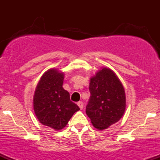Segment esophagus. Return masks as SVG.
<instances>
[{"instance_id":"obj_1","label":"esophagus","mask_w":160,"mask_h":160,"mask_svg":"<svg viewBox=\"0 0 160 160\" xmlns=\"http://www.w3.org/2000/svg\"><path fill=\"white\" fill-rule=\"evenodd\" d=\"M78 105L79 106V108H80V109H82V108H83V103H82V102H78Z\"/></svg>"}]
</instances>
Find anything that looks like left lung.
<instances>
[{
    "instance_id": "obj_1",
    "label": "left lung",
    "mask_w": 160,
    "mask_h": 160,
    "mask_svg": "<svg viewBox=\"0 0 160 160\" xmlns=\"http://www.w3.org/2000/svg\"><path fill=\"white\" fill-rule=\"evenodd\" d=\"M90 97L86 113L99 130L118 122L126 109V95L120 80L113 71L102 68L90 79Z\"/></svg>"
}]
</instances>
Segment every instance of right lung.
<instances>
[{"mask_svg": "<svg viewBox=\"0 0 160 160\" xmlns=\"http://www.w3.org/2000/svg\"><path fill=\"white\" fill-rule=\"evenodd\" d=\"M63 80V73L56 69L48 70L40 78L34 95V110L38 120L55 130L65 127L80 110L62 87Z\"/></svg>", "mask_w": 160, "mask_h": 160, "instance_id": "1", "label": "right lung"}]
</instances>
